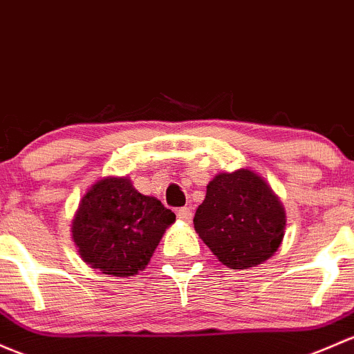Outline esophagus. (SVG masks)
Wrapping results in <instances>:
<instances>
[{
    "label": "esophagus",
    "mask_w": 354,
    "mask_h": 354,
    "mask_svg": "<svg viewBox=\"0 0 354 354\" xmlns=\"http://www.w3.org/2000/svg\"><path fill=\"white\" fill-rule=\"evenodd\" d=\"M176 214H178V218H180V221H183V222H189V221H192V217H193L192 208H189V207L178 208Z\"/></svg>",
    "instance_id": "1"
}]
</instances>
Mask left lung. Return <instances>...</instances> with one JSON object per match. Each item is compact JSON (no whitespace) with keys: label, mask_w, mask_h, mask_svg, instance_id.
Wrapping results in <instances>:
<instances>
[{"label":"left lung","mask_w":354,"mask_h":354,"mask_svg":"<svg viewBox=\"0 0 354 354\" xmlns=\"http://www.w3.org/2000/svg\"><path fill=\"white\" fill-rule=\"evenodd\" d=\"M285 210L256 173H221L196 208L195 230L218 261L232 270L261 265L280 248Z\"/></svg>","instance_id":"8db88e82"}]
</instances>
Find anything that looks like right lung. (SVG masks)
<instances>
[{
    "label": "right lung",
    "mask_w": 354,
    "mask_h": 354,
    "mask_svg": "<svg viewBox=\"0 0 354 354\" xmlns=\"http://www.w3.org/2000/svg\"><path fill=\"white\" fill-rule=\"evenodd\" d=\"M176 215L127 178H105L83 196L73 222L81 258L103 274L132 277L147 266Z\"/></svg>",
    "instance_id": "add662e5"
}]
</instances>
